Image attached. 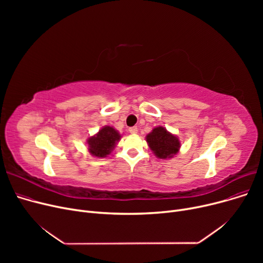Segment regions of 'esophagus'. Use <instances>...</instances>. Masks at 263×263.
Instances as JSON below:
<instances>
[{
	"instance_id": "1",
	"label": "esophagus",
	"mask_w": 263,
	"mask_h": 263,
	"mask_svg": "<svg viewBox=\"0 0 263 263\" xmlns=\"http://www.w3.org/2000/svg\"><path fill=\"white\" fill-rule=\"evenodd\" d=\"M129 132L131 134H136L137 133V128L136 127H131V128H129Z\"/></svg>"
}]
</instances>
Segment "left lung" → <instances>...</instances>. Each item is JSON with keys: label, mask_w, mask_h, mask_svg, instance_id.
Segmentation results:
<instances>
[{"label": "left lung", "mask_w": 263, "mask_h": 263, "mask_svg": "<svg viewBox=\"0 0 263 263\" xmlns=\"http://www.w3.org/2000/svg\"><path fill=\"white\" fill-rule=\"evenodd\" d=\"M146 141L150 149L159 159L173 158L178 154L180 148V142L177 136L170 133L163 127H157L147 136Z\"/></svg>", "instance_id": "obj_1"}]
</instances>
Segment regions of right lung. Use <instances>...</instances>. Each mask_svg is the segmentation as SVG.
Instances as JSON below:
<instances>
[{
  "label": "right lung",
  "instance_id": "right-lung-1",
  "mask_svg": "<svg viewBox=\"0 0 263 263\" xmlns=\"http://www.w3.org/2000/svg\"><path fill=\"white\" fill-rule=\"evenodd\" d=\"M120 140V134L113 127L105 126L96 135L87 140L88 151L98 158H105L112 153L116 143Z\"/></svg>",
  "mask_w": 263,
  "mask_h": 263
}]
</instances>
